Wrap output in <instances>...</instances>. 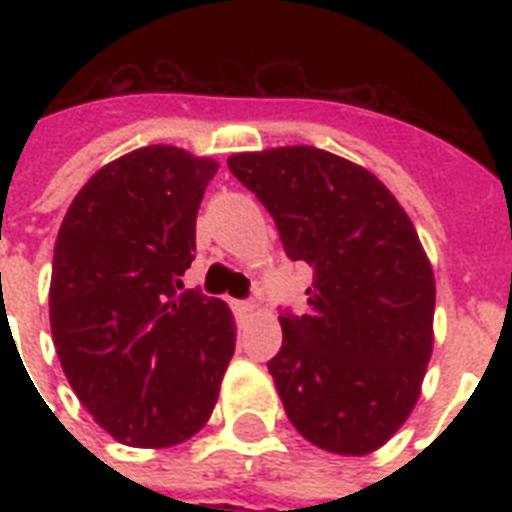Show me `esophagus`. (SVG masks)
<instances>
[{"instance_id": "esophagus-1", "label": "esophagus", "mask_w": 512, "mask_h": 512, "mask_svg": "<svg viewBox=\"0 0 512 512\" xmlns=\"http://www.w3.org/2000/svg\"><path fill=\"white\" fill-rule=\"evenodd\" d=\"M231 305H233V311H236V313H249L252 308H255V305L249 303V300H233Z\"/></svg>"}]
</instances>
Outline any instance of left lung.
Masks as SVG:
<instances>
[{"label":"left lung","instance_id":"left-lung-1","mask_svg":"<svg viewBox=\"0 0 512 512\" xmlns=\"http://www.w3.org/2000/svg\"><path fill=\"white\" fill-rule=\"evenodd\" d=\"M228 170L313 268L308 311H281L268 361L289 422L335 454H369L420 398L436 281L412 220L364 167L313 146L236 154Z\"/></svg>","mask_w":512,"mask_h":512}]
</instances>
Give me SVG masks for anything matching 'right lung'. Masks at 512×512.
<instances>
[{
  "instance_id": "1",
  "label": "right lung",
  "mask_w": 512,
  "mask_h": 512,
  "mask_svg": "<svg viewBox=\"0 0 512 512\" xmlns=\"http://www.w3.org/2000/svg\"><path fill=\"white\" fill-rule=\"evenodd\" d=\"M215 172L183 148H138L84 183L58 231L52 342L84 409L127 446L199 433L236 348L228 305L183 289Z\"/></svg>"
}]
</instances>
